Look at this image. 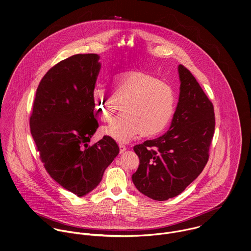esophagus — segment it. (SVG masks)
I'll list each match as a JSON object with an SVG mask.
<instances>
[{"instance_id": "34e87169", "label": "esophagus", "mask_w": 251, "mask_h": 251, "mask_svg": "<svg viewBox=\"0 0 251 251\" xmlns=\"http://www.w3.org/2000/svg\"><path fill=\"white\" fill-rule=\"evenodd\" d=\"M126 147L125 146H123V145H119V152L120 153H123V152H125L126 151Z\"/></svg>"}]
</instances>
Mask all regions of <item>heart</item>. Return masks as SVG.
I'll list each match as a JSON object with an SVG mask.
<instances>
[{
  "mask_svg": "<svg viewBox=\"0 0 251 251\" xmlns=\"http://www.w3.org/2000/svg\"><path fill=\"white\" fill-rule=\"evenodd\" d=\"M110 82L116 100L98 86L93 91L104 122H110L122 104L124 115L105 127L107 136L125 143L140 133L144 138H152L167 129L176 107V93L172 85L142 71L118 73L111 76Z\"/></svg>",
  "mask_w": 251,
  "mask_h": 251,
  "instance_id": "obj_1",
  "label": "heart"
}]
</instances>
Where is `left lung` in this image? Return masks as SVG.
<instances>
[{
  "mask_svg": "<svg viewBox=\"0 0 251 251\" xmlns=\"http://www.w3.org/2000/svg\"><path fill=\"white\" fill-rule=\"evenodd\" d=\"M180 93L170 130L134 147L140 166L132 176L137 189L156 201L179 195L198 177L209 157L215 117L212 102L183 65Z\"/></svg>",
  "mask_w": 251,
  "mask_h": 251,
  "instance_id": "1",
  "label": "left lung"
}]
</instances>
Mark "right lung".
<instances>
[{
    "instance_id": "right-lung-1",
    "label": "right lung",
    "mask_w": 251,
    "mask_h": 251,
    "mask_svg": "<svg viewBox=\"0 0 251 251\" xmlns=\"http://www.w3.org/2000/svg\"><path fill=\"white\" fill-rule=\"evenodd\" d=\"M98 60L94 53L75 54L53 66L37 88L30 116V131L47 172L78 197L100 183L119 153L109 136L89 145L99 127L93 97Z\"/></svg>"
}]
</instances>
